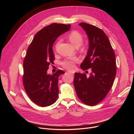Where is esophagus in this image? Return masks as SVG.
I'll return each instance as SVG.
<instances>
[{
	"label": "esophagus",
	"instance_id": "1",
	"mask_svg": "<svg viewBox=\"0 0 134 134\" xmlns=\"http://www.w3.org/2000/svg\"><path fill=\"white\" fill-rule=\"evenodd\" d=\"M67 72H68V73H70V74H74V72H73L72 71H70V70H68Z\"/></svg>",
	"mask_w": 134,
	"mask_h": 134
}]
</instances>
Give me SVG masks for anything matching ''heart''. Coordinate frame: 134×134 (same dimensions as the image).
<instances>
[{
    "instance_id": "heart-1",
    "label": "heart",
    "mask_w": 134,
    "mask_h": 134,
    "mask_svg": "<svg viewBox=\"0 0 134 134\" xmlns=\"http://www.w3.org/2000/svg\"><path fill=\"white\" fill-rule=\"evenodd\" d=\"M68 40L75 47H79L83 42V37L81 34L76 31L71 32L68 35ZM77 61L76 58L65 60L62 63V65L65 68L71 69L74 66V63Z\"/></svg>"
}]
</instances>
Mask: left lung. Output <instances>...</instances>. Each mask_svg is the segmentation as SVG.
<instances>
[{"mask_svg": "<svg viewBox=\"0 0 134 134\" xmlns=\"http://www.w3.org/2000/svg\"><path fill=\"white\" fill-rule=\"evenodd\" d=\"M79 25L89 40V49L81 68L83 70L91 68L92 72L88 77L85 73H75L74 85L79 99L94 106L105 98L113 85L117 72L116 55L101 29L85 23Z\"/></svg>", "mask_w": 134, "mask_h": 134, "instance_id": "1", "label": "left lung"}]
</instances>
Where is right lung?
<instances>
[{
  "label": "right lung",
  "mask_w": 134,
  "mask_h": 134,
  "mask_svg": "<svg viewBox=\"0 0 134 134\" xmlns=\"http://www.w3.org/2000/svg\"><path fill=\"white\" fill-rule=\"evenodd\" d=\"M70 27V24L60 23L46 26L35 35L27 49L23 62V85L32 101L40 107L49 106L58 98V77L65 72L58 69L49 75L47 70L54 60L53 44Z\"/></svg>",
  "instance_id": "add662e5"
}]
</instances>
